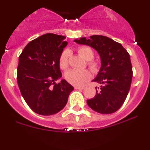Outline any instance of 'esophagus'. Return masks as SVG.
<instances>
[{"instance_id":"1","label":"esophagus","mask_w":150,"mask_h":150,"mask_svg":"<svg viewBox=\"0 0 150 150\" xmlns=\"http://www.w3.org/2000/svg\"><path fill=\"white\" fill-rule=\"evenodd\" d=\"M75 89H84V87H82V86H75Z\"/></svg>"}]
</instances>
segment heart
Returning <instances> with one entry per match:
<instances>
[{
    "mask_svg": "<svg viewBox=\"0 0 150 150\" xmlns=\"http://www.w3.org/2000/svg\"><path fill=\"white\" fill-rule=\"evenodd\" d=\"M77 52L86 61H87V65L90 69L95 73L98 71L99 69V64L97 61L92 60L94 53L89 47H80L77 50ZM69 54L70 52L68 50H64L61 53L59 59V65L62 69H66L68 68ZM65 77L66 80L71 84L75 86H82L91 78V74L88 70L70 69L66 72Z\"/></svg>",
    "mask_w": 150,
    "mask_h": 150,
    "instance_id": "heart-1",
    "label": "heart"
}]
</instances>
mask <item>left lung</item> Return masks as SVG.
<instances>
[{
  "label": "left lung",
  "instance_id": "8db88e82",
  "mask_svg": "<svg viewBox=\"0 0 150 150\" xmlns=\"http://www.w3.org/2000/svg\"><path fill=\"white\" fill-rule=\"evenodd\" d=\"M77 44L86 45L99 54L101 66L93 82L100 84L96 87L93 98L86 100L88 105L101 114H111L118 110L125 101L133 77L130 55L120 43L103 35H91L89 39L75 40Z\"/></svg>",
  "mask_w": 150,
  "mask_h": 150
}]
</instances>
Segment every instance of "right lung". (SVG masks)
Instances as JSON below:
<instances>
[{
    "label": "right lung",
    "mask_w": 150,
    "mask_h": 150,
    "mask_svg": "<svg viewBox=\"0 0 150 150\" xmlns=\"http://www.w3.org/2000/svg\"><path fill=\"white\" fill-rule=\"evenodd\" d=\"M66 37L47 33L30 41L19 57L17 83L30 109L41 115H52L66 106L74 89L67 81L57 84L62 74L59 59L68 45Z\"/></svg>",
    "instance_id": "1"
}]
</instances>
